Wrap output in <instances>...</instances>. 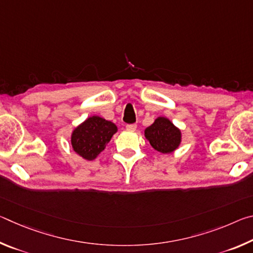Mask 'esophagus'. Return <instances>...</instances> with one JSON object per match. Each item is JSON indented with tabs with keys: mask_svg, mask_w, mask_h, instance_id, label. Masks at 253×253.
Here are the masks:
<instances>
[{
	"mask_svg": "<svg viewBox=\"0 0 253 253\" xmlns=\"http://www.w3.org/2000/svg\"><path fill=\"white\" fill-rule=\"evenodd\" d=\"M136 128H137L136 124H129V125H126V129H127V130L134 131V130H136Z\"/></svg>",
	"mask_w": 253,
	"mask_h": 253,
	"instance_id": "esophagus-1",
	"label": "esophagus"
}]
</instances>
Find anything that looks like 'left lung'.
<instances>
[{"label": "left lung", "instance_id": "obj_1", "mask_svg": "<svg viewBox=\"0 0 253 253\" xmlns=\"http://www.w3.org/2000/svg\"><path fill=\"white\" fill-rule=\"evenodd\" d=\"M145 137L154 149L169 154L176 149L182 140L181 130L166 117H158L145 129Z\"/></svg>", "mask_w": 253, "mask_h": 253}]
</instances>
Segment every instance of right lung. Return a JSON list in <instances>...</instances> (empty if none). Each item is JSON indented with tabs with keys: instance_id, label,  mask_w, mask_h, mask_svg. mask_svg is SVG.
<instances>
[{
	"instance_id": "right-lung-1",
	"label": "right lung",
	"mask_w": 253,
	"mask_h": 253,
	"mask_svg": "<svg viewBox=\"0 0 253 253\" xmlns=\"http://www.w3.org/2000/svg\"><path fill=\"white\" fill-rule=\"evenodd\" d=\"M117 129L114 123L99 116L89 117L72 131V148L84 160H95L104 151Z\"/></svg>"
}]
</instances>
